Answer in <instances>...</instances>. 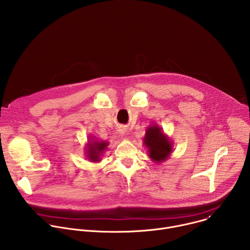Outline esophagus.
I'll return each instance as SVG.
<instances>
[{"label": "esophagus", "mask_w": 250, "mask_h": 250, "mask_svg": "<svg viewBox=\"0 0 250 250\" xmlns=\"http://www.w3.org/2000/svg\"><path fill=\"white\" fill-rule=\"evenodd\" d=\"M119 132H120L121 135H125V128H120V129H119Z\"/></svg>", "instance_id": "esophagus-1"}]
</instances>
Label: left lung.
<instances>
[{"label": "left lung", "instance_id": "left-lung-1", "mask_svg": "<svg viewBox=\"0 0 250 250\" xmlns=\"http://www.w3.org/2000/svg\"><path fill=\"white\" fill-rule=\"evenodd\" d=\"M144 145L147 148L149 158L155 163H161L169 158L173 151V142L162 127L153 124L146 130Z\"/></svg>", "mask_w": 250, "mask_h": 250}]
</instances>
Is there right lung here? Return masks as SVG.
<instances>
[{"mask_svg": "<svg viewBox=\"0 0 250 250\" xmlns=\"http://www.w3.org/2000/svg\"><path fill=\"white\" fill-rule=\"evenodd\" d=\"M109 145V141L98 140L94 136H90L85 148V154L87 159L93 163L100 162L104 152L108 149Z\"/></svg>", "mask_w": 250, "mask_h": 250, "instance_id": "right-lung-1", "label": "right lung"}]
</instances>
